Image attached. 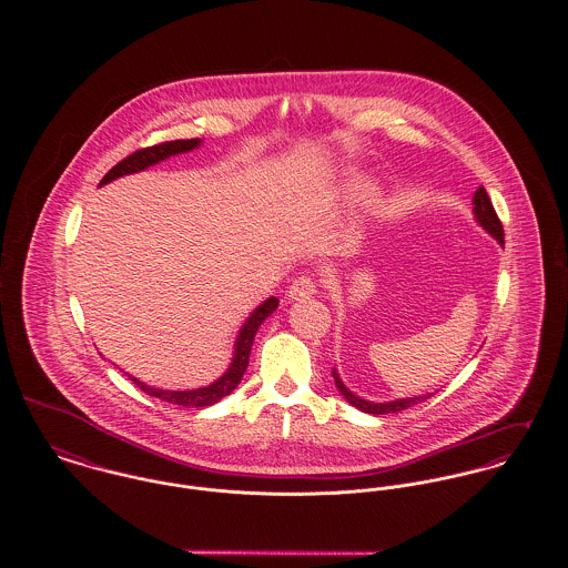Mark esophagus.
Wrapping results in <instances>:
<instances>
[{
    "label": "esophagus",
    "mask_w": 568,
    "mask_h": 568,
    "mask_svg": "<svg viewBox=\"0 0 568 568\" xmlns=\"http://www.w3.org/2000/svg\"><path fill=\"white\" fill-rule=\"evenodd\" d=\"M315 293H317V282L311 273H302L300 277H295L288 288L291 300H306V297H313Z\"/></svg>",
    "instance_id": "obj_1"
}]
</instances>
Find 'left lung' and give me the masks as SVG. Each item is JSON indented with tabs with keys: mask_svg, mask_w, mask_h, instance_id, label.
<instances>
[{
	"mask_svg": "<svg viewBox=\"0 0 568 568\" xmlns=\"http://www.w3.org/2000/svg\"><path fill=\"white\" fill-rule=\"evenodd\" d=\"M473 203H475V216H477V221L481 223V227L486 230L487 234H491L498 243L505 244L503 223H500V219H498V214H496V210H494V205H491V201H489V196H487L486 187H484V185L475 192ZM332 376H334V383H336L338 392L343 394V398H345L349 405L356 406V408H361V410H365V413H372V415L398 413V410L408 408V406L417 405V403H424L426 398H430V396H433V394H430V396H417V398H403V400H394V403H367V400H361L358 396H354V394H352V392L341 383V378H338L336 369H332Z\"/></svg>",
	"mask_w": 568,
	"mask_h": 568,
	"instance_id": "left-lung-1",
	"label": "left lung"
}]
</instances>
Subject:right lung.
I'll use <instances>...</instances> for the list:
<instances>
[{
    "label": "right lung",
    "mask_w": 568,
    "mask_h": 568,
    "mask_svg": "<svg viewBox=\"0 0 568 568\" xmlns=\"http://www.w3.org/2000/svg\"><path fill=\"white\" fill-rule=\"evenodd\" d=\"M201 144L199 138L194 140H172V142H162V144H155V146H146V149H140L135 153H131L129 158H124L122 162L115 163L100 181V185L118 179V176H124V174H131V172H140L153 163H160L162 160H168L170 155H179V153H185V151H192ZM280 300L277 297H268L262 306H257L251 317L246 320V324L243 325L239 338H236V352H234V361L230 365V369L216 381L212 383L210 387H201V389H194V392H165V389H155V387H149L135 378H131L144 394L153 396V398H160L163 403H170V405L185 406V408H199V406L216 405L221 398L230 396L239 383L243 381V374L246 372V365H248V354H251V345H253V338H255V332L260 324L277 308Z\"/></svg>",
    "instance_id": "1"
}]
</instances>
